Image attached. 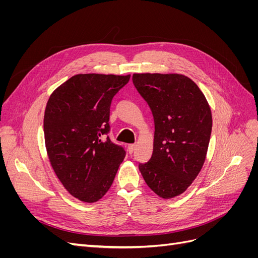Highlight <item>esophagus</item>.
<instances>
[{"mask_svg":"<svg viewBox=\"0 0 258 258\" xmlns=\"http://www.w3.org/2000/svg\"><path fill=\"white\" fill-rule=\"evenodd\" d=\"M136 144H129L128 145V152L130 153V154H132V153H134L135 152V150H136Z\"/></svg>","mask_w":258,"mask_h":258,"instance_id":"esophagus-1","label":"esophagus"}]
</instances>
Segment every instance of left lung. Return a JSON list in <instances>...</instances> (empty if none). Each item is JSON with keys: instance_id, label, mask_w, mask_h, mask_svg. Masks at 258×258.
<instances>
[{"instance_id": "obj_1", "label": "left lung", "mask_w": 258, "mask_h": 258, "mask_svg": "<svg viewBox=\"0 0 258 258\" xmlns=\"http://www.w3.org/2000/svg\"><path fill=\"white\" fill-rule=\"evenodd\" d=\"M132 81L151 107L154 148L139 163L148 187L163 199L183 194L204 166L212 131V114L204 93L182 74H134Z\"/></svg>"}]
</instances>
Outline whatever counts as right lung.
Here are the masks:
<instances>
[{"mask_svg":"<svg viewBox=\"0 0 258 258\" xmlns=\"http://www.w3.org/2000/svg\"><path fill=\"white\" fill-rule=\"evenodd\" d=\"M130 75L77 74L54 90L44 115L50 165L66 189L84 202H96L110 189L126 152L110 132L114 96Z\"/></svg>","mask_w":258,"mask_h":258,"instance_id":"add662e5","label":"right lung"}]
</instances>
